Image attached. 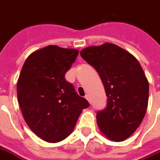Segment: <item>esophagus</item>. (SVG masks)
<instances>
[{"mask_svg": "<svg viewBox=\"0 0 160 160\" xmlns=\"http://www.w3.org/2000/svg\"><path fill=\"white\" fill-rule=\"evenodd\" d=\"M85 98H86L87 100L89 101V102H90V99H89V96L88 95V94H86V95H85Z\"/></svg>", "mask_w": 160, "mask_h": 160, "instance_id": "esophagus-1", "label": "esophagus"}]
</instances>
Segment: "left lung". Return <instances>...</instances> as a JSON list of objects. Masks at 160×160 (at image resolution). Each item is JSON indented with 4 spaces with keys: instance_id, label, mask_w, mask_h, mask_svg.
I'll return each instance as SVG.
<instances>
[{
    "instance_id": "left-lung-1",
    "label": "left lung",
    "mask_w": 160,
    "mask_h": 160,
    "mask_svg": "<svg viewBox=\"0 0 160 160\" xmlns=\"http://www.w3.org/2000/svg\"><path fill=\"white\" fill-rule=\"evenodd\" d=\"M80 56L95 69L108 96L97 112V123L107 138L122 141L141 125L149 99V82L134 56L112 43L83 49Z\"/></svg>"
}]
</instances>
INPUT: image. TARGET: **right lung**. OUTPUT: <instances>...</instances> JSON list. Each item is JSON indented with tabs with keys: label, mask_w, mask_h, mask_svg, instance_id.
<instances>
[{
	"label": "right lung",
	"mask_w": 160,
	"mask_h": 160,
	"mask_svg": "<svg viewBox=\"0 0 160 160\" xmlns=\"http://www.w3.org/2000/svg\"><path fill=\"white\" fill-rule=\"evenodd\" d=\"M79 54L76 49L51 45L28 56L17 83V96L26 123L50 143L71 134L89 102L76 92L65 75Z\"/></svg>",
	"instance_id": "right-lung-1"
}]
</instances>
